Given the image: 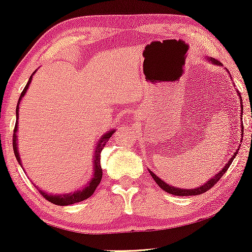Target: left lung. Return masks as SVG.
I'll return each instance as SVG.
<instances>
[{"instance_id":"1","label":"left lung","mask_w":252,"mask_h":252,"mask_svg":"<svg viewBox=\"0 0 252 252\" xmlns=\"http://www.w3.org/2000/svg\"><path fill=\"white\" fill-rule=\"evenodd\" d=\"M208 60L211 61V63H214V64L221 65V63H219V61L216 60V59H212V58H208ZM230 78H231V77H230ZM237 92H238V90H237ZM238 94H239V97H240V102L242 104V99H241V96H240V93L238 92ZM241 109H243V108H242V105H241ZM241 117H242V110H241ZM241 119H242V118H241ZM241 131L243 133V124H242V121H241ZM241 135H243V134H241ZM238 151H239V148L236 151V153H234V154L232 155V158H231L228 160V164H225V166H224L223 168H222V170H221L219 173H218V174L214 175L211 180L208 181V182H205L203 185H202V187H199V188H196V189H177V188H175V187H172V185H168V184H166L165 182H163V181L160 180L159 177H158V175H155L154 173L152 172V171H150V173H151L152 177H153V179H154L155 182L158 184V187H159L160 189H163L165 192L170 193V194L177 195V196L200 195V194H202V193L207 192L208 189L213 188L214 185H216V184L218 183V181H219V180L221 179V177H222V175H223L224 173H225L226 171H228V168H229V166L231 165V163H232L233 159L236 158V156H237V154H238Z\"/></svg>"}]
</instances>
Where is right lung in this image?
I'll return each instance as SVG.
<instances>
[{
	"label": "right lung",
	"mask_w": 252,
	"mask_h": 252,
	"mask_svg": "<svg viewBox=\"0 0 252 252\" xmlns=\"http://www.w3.org/2000/svg\"><path fill=\"white\" fill-rule=\"evenodd\" d=\"M35 72V71H34ZM34 72L32 73L29 78L28 84L24 87L23 92L21 93V96L19 98L18 101V106H16V122H15V126H14V130H13V151H14V155L16 158V160H18L19 164L21 165V158L19 156V151H18V136H16V130H18V119H19V105L20 101H21L22 97L26 94L27 90L29 88V85L31 84L32 80V76L34 75ZM114 134V130H109L108 133H106L104 136H101L100 139H99L98 143L96 144V148H94V175L92 177V180L89 181L88 184L86 185L84 189H78V191L73 192V193H65V194H58V195H53V194H48V193L43 192L42 189H39L40 194L42 195L45 200H48L49 202H51L53 204L57 205H69V204H73L77 203V202H81L86 199H88L89 196H92L94 194V189L99 185L102 177V170H101V165H100V153L102 151V148L105 147L106 143L108 142V139L111 137V135Z\"/></svg>",
	"instance_id": "1"
}]
</instances>
